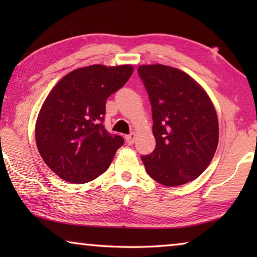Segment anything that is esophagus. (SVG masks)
<instances>
[{
  "label": "esophagus",
  "mask_w": 257,
  "mask_h": 257,
  "mask_svg": "<svg viewBox=\"0 0 257 257\" xmlns=\"http://www.w3.org/2000/svg\"><path fill=\"white\" fill-rule=\"evenodd\" d=\"M125 139H126V143H127L128 145H132V144L135 143V139H136V133L131 132V133H130V135H127V136L125 137Z\"/></svg>",
  "instance_id": "1"
}]
</instances>
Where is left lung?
Returning <instances> with one entry per match:
<instances>
[{
    "instance_id": "left-lung-1",
    "label": "left lung",
    "mask_w": 257,
    "mask_h": 257,
    "mask_svg": "<svg viewBox=\"0 0 257 257\" xmlns=\"http://www.w3.org/2000/svg\"><path fill=\"white\" fill-rule=\"evenodd\" d=\"M138 75L149 93L157 142L153 152L142 157L147 174L170 187L193 181L208 167L219 143L212 101L181 70L140 65Z\"/></svg>"
}]
</instances>
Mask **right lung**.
Returning <instances> with one entry per match:
<instances>
[{
  "mask_svg": "<svg viewBox=\"0 0 257 257\" xmlns=\"http://www.w3.org/2000/svg\"><path fill=\"white\" fill-rule=\"evenodd\" d=\"M132 72L131 65L94 64L73 70L44 100L36 121L37 149L63 180L85 184L110 166L124 139L105 128V105Z\"/></svg>",
  "mask_w": 257,
  "mask_h": 257,
  "instance_id": "right-lung-1",
  "label": "right lung"
}]
</instances>
